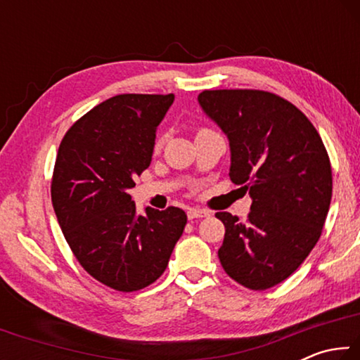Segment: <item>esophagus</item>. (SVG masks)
Instances as JSON below:
<instances>
[{"label": "esophagus", "instance_id": "obj_1", "mask_svg": "<svg viewBox=\"0 0 360 360\" xmlns=\"http://www.w3.org/2000/svg\"><path fill=\"white\" fill-rule=\"evenodd\" d=\"M208 216H210V211H206V210L192 208V210L187 211L188 221H192V219H200V217H208Z\"/></svg>", "mask_w": 360, "mask_h": 360}]
</instances>
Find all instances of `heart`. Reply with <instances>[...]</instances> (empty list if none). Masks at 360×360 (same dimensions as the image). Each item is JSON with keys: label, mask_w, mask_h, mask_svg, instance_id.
Returning <instances> with one entry per match:
<instances>
[{"label": "heart", "mask_w": 360, "mask_h": 360, "mask_svg": "<svg viewBox=\"0 0 360 360\" xmlns=\"http://www.w3.org/2000/svg\"><path fill=\"white\" fill-rule=\"evenodd\" d=\"M155 146L158 148V146H160V139H157V143H155Z\"/></svg>", "instance_id": "1"}]
</instances>
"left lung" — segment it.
Returning <instances> with one entry per match:
<instances>
[{"mask_svg": "<svg viewBox=\"0 0 360 360\" xmlns=\"http://www.w3.org/2000/svg\"><path fill=\"white\" fill-rule=\"evenodd\" d=\"M200 108L229 139L230 179L246 184L248 221L217 212L225 225L219 260L252 290L289 278L318 243L332 200L324 143L300 109L262 90H205Z\"/></svg>", "mask_w": 360, "mask_h": 360, "instance_id": "1", "label": "left lung"}]
</instances>
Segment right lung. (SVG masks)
<instances>
[{
  "instance_id": "obj_1",
  "label": "right lung",
  "mask_w": 360,
  "mask_h": 360,
  "mask_svg": "<svg viewBox=\"0 0 360 360\" xmlns=\"http://www.w3.org/2000/svg\"><path fill=\"white\" fill-rule=\"evenodd\" d=\"M173 101V94L112 96L60 143L53 211L84 270L115 290H139L160 278L187 224L176 206L138 214L129 193L150 165L157 127Z\"/></svg>"
}]
</instances>
